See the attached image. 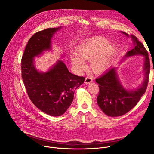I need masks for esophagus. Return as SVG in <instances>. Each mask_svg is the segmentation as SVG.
Listing matches in <instances>:
<instances>
[{"instance_id": "esophagus-1", "label": "esophagus", "mask_w": 154, "mask_h": 154, "mask_svg": "<svg viewBox=\"0 0 154 154\" xmlns=\"http://www.w3.org/2000/svg\"><path fill=\"white\" fill-rule=\"evenodd\" d=\"M92 82V78L90 76H87L85 80V84H89L90 83Z\"/></svg>"}]
</instances>
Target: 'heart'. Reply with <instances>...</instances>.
<instances>
[{"instance_id": "heart-1", "label": "heart", "mask_w": 154, "mask_h": 154, "mask_svg": "<svg viewBox=\"0 0 154 154\" xmlns=\"http://www.w3.org/2000/svg\"><path fill=\"white\" fill-rule=\"evenodd\" d=\"M116 52L115 45L109 44L103 37H97L81 45L78 49L80 57L72 56L71 62L78 71H83L86 67L83 60L91 61V67L96 73L103 72L114 58Z\"/></svg>"}]
</instances>
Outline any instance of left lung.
Returning <instances> with one entry per match:
<instances>
[{
  "label": "left lung",
  "mask_w": 154,
  "mask_h": 154,
  "mask_svg": "<svg viewBox=\"0 0 154 154\" xmlns=\"http://www.w3.org/2000/svg\"><path fill=\"white\" fill-rule=\"evenodd\" d=\"M128 36L126 32H122ZM134 48L129 51L125 57L141 54L144 57V80L143 84L138 89L127 91L121 84L115 68H111L103 74L96 79L99 84V94L97 103L103 112L110 117H117L125 114L137 105L142 96L146 92L150 74V63L148 53L144 45L137 37L132 36Z\"/></svg>",
  "instance_id": "obj_1"
}]
</instances>
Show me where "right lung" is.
I'll return each mask as SVG.
<instances>
[{
  "mask_svg": "<svg viewBox=\"0 0 154 154\" xmlns=\"http://www.w3.org/2000/svg\"><path fill=\"white\" fill-rule=\"evenodd\" d=\"M61 27L36 32L27 42L21 60L22 78L29 99L37 108L52 116L64 114L71 105L74 93L85 78L70 72L62 61L47 72H39L33 58L51 48V39Z\"/></svg>",
  "mask_w": 154,
  "mask_h": 154,
  "instance_id": "1",
  "label": "right lung"
}]
</instances>
